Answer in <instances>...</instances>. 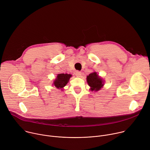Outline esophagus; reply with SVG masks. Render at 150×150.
I'll use <instances>...</instances> for the list:
<instances>
[{"mask_svg": "<svg viewBox=\"0 0 150 150\" xmlns=\"http://www.w3.org/2000/svg\"><path fill=\"white\" fill-rule=\"evenodd\" d=\"M75 75H76L77 76L80 77V76H81V75H82V72H81V71H76V74H75Z\"/></svg>", "mask_w": 150, "mask_h": 150, "instance_id": "esophagus-1", "label": "esophagus"}]
</instances>
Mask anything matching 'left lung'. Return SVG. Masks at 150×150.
<instances>
[{
  "label": "left lung",
  "mask_w": 150,
  "mask_h": 150,
  "mask_svg": "<svg viewBox=\"0 0 150 150\" xmlns=\"http://www.w3.org/2000/svg\"><path fill=\"white\" fill-rule=\"evenodd\" d=\"M87 79L91 91H98L103 86V81L98 76L96 72L90 74L87 76Z\"/></svg>",
  "instance_id": "left-lung-1"
}]
</instances>
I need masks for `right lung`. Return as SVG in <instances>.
Listing matches in <instances>:
<instances>
[{
  "mask_svg": "<svg viewBox=\"0 0 150 150\" xmlns=\"http://www.w3.org/2000/svg\"><path fill=\"white\" fill-rule=\"evenodd\" d=\"M71 75L67 74H58L56 79H55L53 82L54 85L56 88L59 89L63 88L68 82L69 79L71 77Z\"/></svg>",
  "mask_w": 150,
  "mask_h": 150,
  "instance_id": "obj_1",
  "label": "right lung"
}]
</instances>
